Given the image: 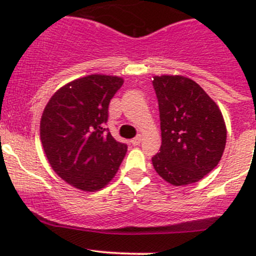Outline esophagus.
I'll return each mask as SVG.
<instances>
[{
    "instance_id": "obj_1",
    "label": "esophagus",
    "mask_w": 256,
    "mask_h": 256,
    "mask_svg": "<svg viewBox=\"0 0 256 256\" xmlns=\"http://www.w3.org/2000/svg\"><path fill=\"white\" fill-rule=\"evenodd\" d=\"M141 141H142V136L138 135V136H136V138H134L132 140H131V144H132L134 146H136V144H140Z\"/></svg>"
}]
</instances>
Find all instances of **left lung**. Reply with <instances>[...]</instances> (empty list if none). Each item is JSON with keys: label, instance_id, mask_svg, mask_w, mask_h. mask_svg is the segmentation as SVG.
Listing matches in <instances>:
<instances>
[{"label": "left lung", "instance_id": "left-lung-1", "mask_svg": "<svg viewBox=\"0 0 256 256\" xmlns=\"http://www.w3.org/2000/svg\"><path fill=\"white\" fill-rule=\"evenodd\" d=\"M162 144L152 157L157 174L172 186L196 183L220 161L226 128L218 105L192 79L154 76Z\"/></svg>", "mask_w": 256, "mask_h": 256}]
</instances>
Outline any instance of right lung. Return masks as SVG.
<instances>
[{
    "instance_id": "right-lung-1",
    "label": "right lung",
    "mask_w": 256,
    "mask_h": 256,
    "mask_svg": "<svg viewBox=\"0 0 256 256\" xmlns=\"http://www.w3.org/2000/svg\"><path fill=\"white\" fill-rule=\"evenodd\" d=\"M124 79L92 74L56 90L40 118V141L62 180L85 192L104 188L118 172L128 146L105 128L109 104Z\"/></svg>"
}]
</instances>
